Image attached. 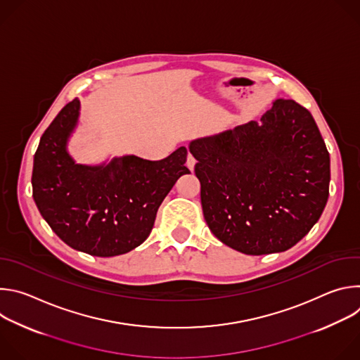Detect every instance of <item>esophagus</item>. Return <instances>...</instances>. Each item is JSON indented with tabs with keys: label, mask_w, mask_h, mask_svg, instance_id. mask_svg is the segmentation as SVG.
<instances>
[{
	"label": "esophagus",
	"mask_w": 360,
	"mask_h": 360,
	"mask_svg": "<svg viewBox=\"0 0 360 360\" xmlns=\"http://www.w3.org/2000/svg\"><path fill=\"white\" fill-rule=\"evenodd\" d=\"M195 164H196V160H195V157L192 155V153H188V160H186V167L191 169V171H193V168H195Z\"/></svg>",
	"instance_id": "obj_1"
}]
</instances>
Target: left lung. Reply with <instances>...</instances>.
<instances>
[{
    "instance_id": "left-lung-1",
    "label": "left lung",
    "mask_w": 360,
    "mask_h": 360,
    "mask_svg": "<svg viewBox=\"0 0 360 360\" xmlns=\"http://www.w3.org/2000/svg\"><path fill=\"white\" fill-rule=\"evenodd\" d=\"M205 221L229 248L268 255L295 246L319 221L330 158L311 112L276 99L259 122L191 141Z\"/></svg>"
}]
</instances>
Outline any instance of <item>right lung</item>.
Here are the masks:
<instances>
[{
  "label": "right lung",
  "mask_w": 360,
  "mask_h": 360,
  "mask_svg": "<svg viewBox=\"0 0 360 360\" xmlns=\"http://www.w3.org/2000/svg\"><path fill=\"white\" fill-rule=\"evenodd\" d=\"M75 98L45 129L34 155L32 198L46 224L68 246L110 258L139 246L150 233L160 205L185 174L188 150L161 161L135 155L99 165L77 164L68 141L78 125Z\"/></svg>",
  "instance_id": "right-lung-1"
}]
</instances>
